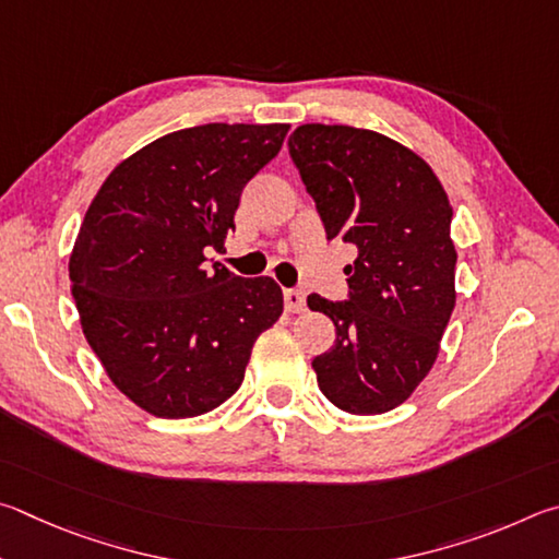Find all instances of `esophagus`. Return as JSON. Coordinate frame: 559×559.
Masks as SVG:
<instances>
[{
  "instance_id": "obj_1",
  "label": "esophagus",
  "mask_w": 559,
  "mask_h": 559,
  "mask_svg": "<svg viewBox=\"0 0 559 559\" xmlns=\"http://www.w3.org/2000/svg\"><path fill=\"white\" fill-rule=\"evenodd\" d=\"M285 307L292 314H299V311H305L307 299L299 289H285Z\"/></svg>"
}]
</instances>
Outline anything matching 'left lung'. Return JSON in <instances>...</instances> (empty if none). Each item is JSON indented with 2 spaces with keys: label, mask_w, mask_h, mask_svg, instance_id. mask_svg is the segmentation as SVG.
<instances>
[{
  "label": "left lung",
  "mask_w": 559,
  "mask_h": 559,
  "mask_svg": "<svg viewBox=\"0 0 559 559\" xmlns=\"http://www.w3.org/2000/svg\"><path fill=\"white\" fill-rule=\"evenodd\" d=\"M289 154L326 238L356 250L348 299H307L336 326V344L311 360L317 383L344 413L383 415L432 370L454 311V211L423 156L380 132L301 124Z\"/></svg>",
  "instance_id": "obj_1"
}]
</instances>
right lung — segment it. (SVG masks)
<instances>
[{"label": "right lung", "mask_w": 559, "mask_h": 559, "mask_svg": "<svg viewBox=\"0 0 559 559\" xmlns=\"http://www.w3.org/2000/svg\"><path fill=\"white\" fill-rule=\"evenodd\" d=\"M289 124L211 122L164 134L103 181L68 272L87 344L144 413H211L245 378L252 346L282 317L272 277L245 280L205 250L235 230L240 193Z\"/></svg>", "instance_id": "add662e5"}]
</instances>
